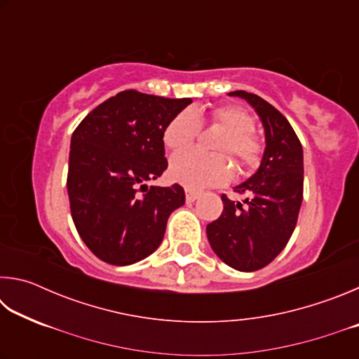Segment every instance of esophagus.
Segmentation results:
<instances>
[{
	"label": "esophagus",
	"mask_w": 359,
	"mask_h": 359,
	"mask_svg": "<svg viewBox=\"0 0 359 359\" xmlns=\"http://www.w3.org/2000/svg\"><path fill=\"white\" fill-rule=\"evenodd\" d=\"M185 194H187V201H188V203L196 201V199L199 198V193H198V191H194V190H190V188H187V190H185Z\"/></svg>",
	"instance_id": "34e87169"
}]
</instances>
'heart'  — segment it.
I'll use <instances>...</instances> for the list:
<instances>
[{"label": "heart", "mask_w": 359, "mask_h": 359, "mask_svg": "<svg viewBox=\"0 0 359 359\" xmlns=\"http://www.w3.org/2000/svg\"><path fill=\"white\" fill-rule=\"evenodd\" d=\"M203 117L193 109H185L169 121L163 133V142L169 150H182L191 145L201 131ZM210 121L226 133L220 150L234 155L242 172L253 171L263 155V142L253 135L252 115L238 106H222L210 112ZM171 177L187 188L223 185L233 177L234 168L226 155H205L199 150H184L171 158Z\"/></svg>", "instance_id": "heart-1"}]
</instances>
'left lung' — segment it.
I'll list each match as a JSON object with an SVG mask.
<instances>
[{
  "label": "left lung",
  "mask_w": 359,
  "mask_h": 359,
  "mask_svg": "<svg viewBox=\"0 0 359 359\" xmlns=\"http://www.w3.org/2000/svg\"><path fill=\"white\" fill-rule=\"evenodd\" d=\"M263 123L266 149L258 171L234 188L242 203L223 194V212L208 224L212 250L223 263L242 272L264 267L280 253L293 234L302 203L304 156L293 126L258 95L236 90Z\"/></svg>",
  "instance_id": "1"
}]
</instances>
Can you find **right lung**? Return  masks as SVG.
Returning a JSON list of instances; mask_svg holds the SVG:
<instances>
[{"label": "right lung", "mask_w": 359, "mask_h": 359, "mask_svg": "<svg viewBox=\"0 0 359 359\" xmlns=\"http://www.w3.org/2000/svg\"><path fill=\"white\" fill-rule=\"evenodd\" d=\"M190 98L169 100L125 90L95 107L71 137L68 196L72 222L100 259L137 263L160 247L185 191L147 187L165 172L163 133Z\"/></svg>", "instance_id": "right-lung-1"}]
</instances>
